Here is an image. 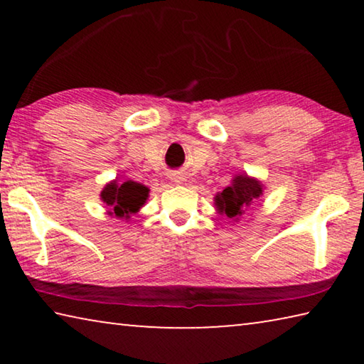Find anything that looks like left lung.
I'll use <instances>...</instances> for the list:
<instances>
[{
	"label": "left lung",
	"instance_id": "left-lung-1",
	"mask_svg": "<svg viewBox=\"0 0 364 364\" xmlns=\"http://www.w3.org/2000/svg\"><path fill=\"white\" fill-rule=\"evenodd\" d=\"M262 194L263 184L257 178H250L245 173L236 175L230 186L215 196V205L218 213L226 215L231 220H239Z\"/></svg>",
	"mask_w": 364,
	"mask_h": 364
}]
</instances>
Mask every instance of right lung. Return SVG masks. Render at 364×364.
Instances as JSON below:
<instances>
[{"label":"right lung","mask_w":364,"mask_h":364,"mask_svg":"<svg viewBox=\"0 0 364 364\" xmlns=\"http://www.w3.org/2000/svg\"><path fill=\"white\" fill-rule=\"evenodd\" d=\"M149 189L144 184L127 180L120 183L114 180L107 183L101 191V200L109 208V215L115 218L128 220L146 204Z\"/></svg>","instance_id":"right-lung-1"}]
</instances>
